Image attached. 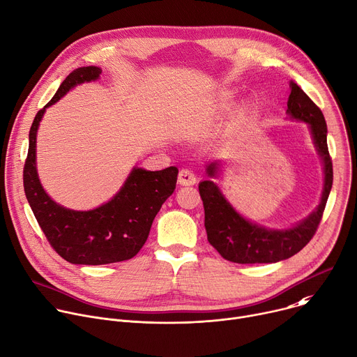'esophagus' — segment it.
<instances>
[{"mask_svg": "<svg viewBox=\"0 0 357 357\" xmlns=\"http://www.w3.org/2000/svg\"><path fill=\"white\" fill-rule=\"evenodd\" d=\"M178 182L183 186H192V185H195L198 182V178H197L195 172L188 169V168H183V169L179 171Z\"/></svg>", "mask_w": 357, "mask_h": 357, "instance_id": "1", "label": "esophagus"}]
</instances>
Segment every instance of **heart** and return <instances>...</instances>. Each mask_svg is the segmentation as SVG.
Returning <instances> with one entry per match:
<instances>
[{
	"label": "heart",
	"instance_id": "heart-1",
	"mask_svg": "<svg viewBox=\"0 0 357 357\" xmlns=\"http://www.w3.org/2000/svg\"><path fill=\"white\" fill-rule=\"evenodd\" d=\"M223 108H228L229 105H231V98H225V101H223Z\"/></svg>",
	"mask_w": 357,
	"mask_h": 357
}]
</instances>
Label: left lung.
Listing matches in <instances>:
<instances>
[{
	"instance_id": "left-lung-1",
	"label": "left lung",
	"mask_w": 357,
	"mask_h": 357,
	"mask_svg": "<svg viewBox=\"0 0 357 357\" xmlns=\"http://www.w3.org/2000/svg\"><path fill=\"white\" fill-rule=\"evenodd\" d=\"M290 118L307 122L314 146L323 160L325 185L319 206L301 223L290 229H266L246 220L225 199L212 181L199 183V193L205 209V229L209 243L219 255L235 264H275L296 255L313 238L321 220L333 183V165L328 149V126L320 108L303 92L290 82L287 111ZM218 162L208 165L206 172L215 176Z\"/></svg>"
}]
</instances>
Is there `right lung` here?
Returning a JSON list of instances; mask_svg holds the SVG:
<instances>
[{"label": "right lung", "instance_id": "right-lung-1", "mask_svg": "<svg viewBox=\"0 0 357 357\" xmlns=\"http://www.w3.org/2000/svg\"><path fill=\"white\" fill-rule=\"evenodd\" d=\"M101 68L81 67L59 85L52 100L37 112L29 129L24 165V190L34 216L52 249L75 265H107L134 257L148 239L152 222L175 190L178 168H134L116 195L92 211H73L54 202L44 190L36 167V144L45 108L78 84L100 78Z\"/></svg>", "mask_w": 357, "mask_h": 357}]
</instances>
